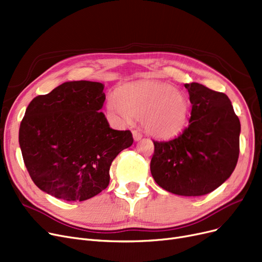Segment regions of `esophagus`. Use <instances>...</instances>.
<instances>
[{
  "mask_svg": "<svg viewBox=\"0 0 262 262\" xmlns=\"http://www.w3.org/2000/svg\"><path fill=\"white\" fill-rule=\"evenodd\" d=\"M133 137H134L135 141H139L142 138V134L138 130H134L133 132Z\"/></svg>",
  "mask_w": 262,
  "mask_h": 262,
  "instance_id": "esophagus-1",
  "label": "esophagus"
}]
</instances>
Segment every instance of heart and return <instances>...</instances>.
I'll use <instances>...</instances> for the list:
<instances>
[{"label":"heart","mask_w":262,"mask_h":262,"mask_svg":"<svg viewBox=\"0 0 262 262\" xmlns=\"http://www.w3.org/2000/svg\"><path fill=\"white\" fill-rule=\"evenodd\" d=\"M189 100L182 91L161 82L129 83L113 91L107 99L109 115L118 122L140 118L144 130L156 138L179 135L189 118Z\"/></svg>","instance_id":"b5f03b06"}]
</instances>
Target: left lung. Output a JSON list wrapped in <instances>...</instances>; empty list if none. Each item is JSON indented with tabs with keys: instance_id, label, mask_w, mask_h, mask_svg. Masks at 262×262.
I'll list each match as a JSON object with an SVG mask.
<instances>
[{
	"instance_id": "left-lung-1",
	"label": "left lung",
	"mask_w": 262,
	"mask_h": 262,
	"mask_svg": "<svg viewBox=\"0 0 262 262\" xmlns=\"http://www.w3.org/2000/svg\"><path fill=\"white\" fill-rule=\"evenodd\" d=\"M184 85L192 105L188 127L174 139L153 141L150 168L156 183L167 191L203 196L233 172L241 124L226 94L197 82Z\"/></svg>"
}]
</instances>
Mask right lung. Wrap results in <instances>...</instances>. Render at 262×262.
<instances>
[{
    "label": "right lung",
    "mask_w": 262,
    "mask_h": 262,
    "mask_svg": "<svg viewBox=\"0 0 262 262\" xmlns=\"http://www.w3.org/2000/svg\"><path fill=\"white\" fill-rule=\"evenodd\" d=\"M104 84L68 81L29 104L19 128L25 165L35 185L66 201H84L104 190L113 159L129 147V130L109 126Z\"/></svg>",
    "instance_id": "add662e5"
}]
</instances>
